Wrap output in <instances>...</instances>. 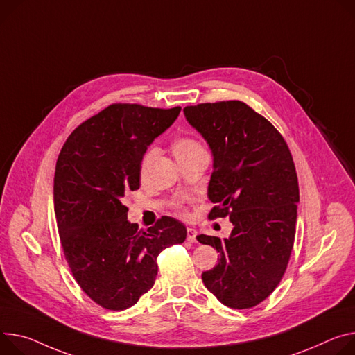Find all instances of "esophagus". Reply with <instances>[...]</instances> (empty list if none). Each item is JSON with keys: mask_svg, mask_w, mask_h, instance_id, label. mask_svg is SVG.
<instances>
[{"mask_svg": "<svg viewBox=\"0 0 355 355\" xmlns=\"http://www.w3.org/2000/svg\"><path fill=\"white\" fill-rule=\"evenodd\" d=\"M197 230L194 228H187V241L189 242H196L197 241Z\"/></svg>", "mask_w": 355, "mask_h": 355, "instance_id": "34e87169", "label": "esophagus"}]
</instances>
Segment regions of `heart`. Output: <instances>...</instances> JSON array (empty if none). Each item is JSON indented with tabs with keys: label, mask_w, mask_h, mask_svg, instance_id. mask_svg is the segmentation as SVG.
<instances>
[{
	"label": "heart",
	"mask_w": 355,
	"mask_h": 355,
	"mask_svg": "<svg viewBox=\"0 0 355 355\" xmlns=\"http://www.w3.org/2000/svg\"><path fill=\"white\" fill-rule=\"evenodd\" d=\"M173 150H174V155H175V158H177V157H182V155L191 154V153H194V151L202 150V147H201V144H200L197 140H194V139L181 137V139L175 140V143H174V146H173ZM153 154H154L153 150L146 154L144 163H143V164H147V163H148L150 158L153 157Z\"/></svg>",
	"instance_id": "heart-1"
}]
</instances>
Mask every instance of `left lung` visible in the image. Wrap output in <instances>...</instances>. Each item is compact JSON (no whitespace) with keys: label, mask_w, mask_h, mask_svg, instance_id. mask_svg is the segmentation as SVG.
Masks as SVG:
<instances>
[{"label":"left lung","mask_w":355,"mask_h":355,"mask_svg":"<svg viewBox=\"0 0 355 355\" xmlns=\"http://www.w3.org/2000/svg\"><path fill=\"white\" fill-rule=\"evenodd\" d=\"M184 114L214 157L209 216L228 215L234 225L227 239L197 236L219 252L202 282L225 306L250 309L276 288L293 249L299 182L292 154L272 123L239 101L187 106Z\"/></svg>","instance_id":"obj_1"}]
</instances>
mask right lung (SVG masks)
<instances>
[{
    "mask_svg": "<svg viewBox=\"0 0 355 355\" xmlns=\"http://www.w3.org/2000/svg\"><path fill=\"white\" fill-rule=\"evenodd\" d=\"M181 107L112 105L83 121L63 144L53 204L60 243L83 292L109 310H125L153 287L158 253L187 238L185 225L163 216L139 231L123 198L140 188L147 147Z\"/></svg>",
    "mask_w": 355,
    "mask_h": 355,
    "instance_id": "right-lung-1",
    "label": "right lung"
}]
</instances>
